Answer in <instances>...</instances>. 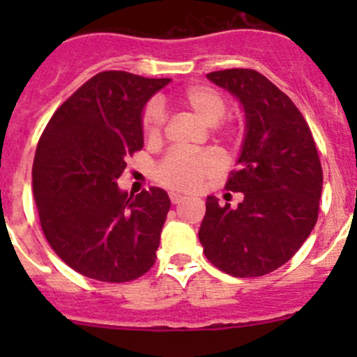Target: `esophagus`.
Listing matches in <instances>:
<instances>
[{
  "instance_id": "obj_1",
  "label": "esophagus",
  "mask_w": 357,
  "mask_h": 357,
  "mask_svg": "<svg viewBox=\"0 0 357 357\" xmlns=\"http://www.w3.org/2000/svg\"><path fill=\"white\" fill-rule=\"evenodd\" d=\"M169 199H171V202L172 204H179V202H183L185 200V197L183 195H178V193H169Z\"/></svg>"
}]
</instances>
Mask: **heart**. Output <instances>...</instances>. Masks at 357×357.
<instances>
[{"label": "heart", "mask_w": 357, "mask_h": 357, "mask_svg": "<svg viewBox=\"0 0 357 357\" xmlns=\"http://www.w3.org/2000/svg\"><path fill=\"white\" fill-rule=\"evenodd\" d=\"M179 102L185 109L199 117L204 124L214 126L225 117L228 102L225 95L212 86H190L179 95ZM165 114L157 102H150L142 114V129L150 143H158L164 135ZM219 131V129H218ZM222 135L231 136L233 132L222 129ZM221 169V160L214 152H202L197 155L172 152L167 153L155 167V179L162 186L172 192H193L205 179L215 176Z\"/></svg>", "instance_id": "obj_1"}]
</instances>
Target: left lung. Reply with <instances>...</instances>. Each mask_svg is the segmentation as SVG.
<instances>
[{
	"instance_id": "obj_1",
	"label": "left lung",
	"mask_w": 357,
	"mask_h": 357,
	"mask_svg": "<svg viewBox=\"0 0 357 357\" xmlns=\"http://www.w3.org/2000/svg\"><path fill=\"white\" fill-rule=\"evenodd\" d=\"M245 109L247 135L238 169L226 190L242 192L238 207L207 197L199 229L204 254L238 278L264 276L285 264L318 221L323 169L304 115L289 96L252 68L207 74Z\"/></svg>"
}]
</instances>
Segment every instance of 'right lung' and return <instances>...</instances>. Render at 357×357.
<instances>
[{
    "label": "right lung",
    "mask_w": 357,
    "mask_h": 357,
    "mask_svg": "<svg viewBox=\"0 0 357 357\" xmlns=\"http://www.w3.org/2000/svg\"><path fill=\"white\" fill-rule=\"evenodd\" d=\"M171 79L124 70L93 75L46 124L32 165L43 233L82 276L124 283L150 271L171 200L152 186L128 195L117 186L126 157L143 149L142 110Z\"/></svg>",
    "instance_id": "1"
}]
</instances>
